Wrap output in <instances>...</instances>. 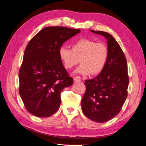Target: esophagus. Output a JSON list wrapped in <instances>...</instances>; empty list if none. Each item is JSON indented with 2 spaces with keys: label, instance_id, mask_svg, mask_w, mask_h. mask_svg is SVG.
Returning a JSON list of instances; mask_svg holds the SVG:
<instances>
[{
  "label": "esophagus",
  "instance_id": "obj_1",
  "mask_svg": "<svg viewBox=\"0 0 146 146\" xmlns=\"http://www.w3.org/2000/svg\"><path fill=\"white\" fill-rule=\"evenodd\" d=\"M74 80L76 82H80V81H81V78L80 76H76V77H74Z\"/></svg>",
  "mask_w": 146,
  "mask_h": 146
}]
</instances>
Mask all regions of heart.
I'll list each match as a JSON object with an SVG mask.
<instances>
[{"mask_svg": "<svg viewBox=\"0 0 146 146\" xmlns=\"http://www.w3.org/2000/svg\"><path fill=\"white\" fill-rule=\"evenodd\" d=\"M59 56L65 68L70 69L77 65L79 60L81 64L76 72L83 76L91 74L93 76L102 72L105 67L108 56L107 47L102 42L82 38L72 44V49L62 46Z\"/></svg>", "mask_w": 146, "mask_h": 146, "instance_id": "1", "label": "heart"}]
</instances>
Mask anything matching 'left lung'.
I'll use <instances>...</instances> for the list:
<instances>
[{
	"mask_svg": "<svg viewBox=\"0 0 146 146\" xmlns=\"http://www.w3.org/2000/svg\"><path fill=\"white\" fill-rule=\"evenodd\" d=\"M91 32L107 40L108 56L104 70L96 77L85 80L82 99L84 114L96 122H107L120 112L127 97L129 79L124 54L112 35L102 31Z\"/></svg>",
	"mask_w": 146,
	"mask_h": 146,
	"instance_id": "obj_1",
	"label": "left lung"
}]
</instances>
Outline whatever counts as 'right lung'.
<instances>
[{"label":"right lung","instance_id":"obj_1","mask_svg":"<svg viewBox=\"0 0 146 146\" xmlns=\"http://www.w3.org/2000/svg\"><path fill=\"white\" fill-rule=\"evenodd\" d=\"M80 32L64 27H45L26 47L19 72V91L25 108L33 115L54 114L60 108L61 90L72 85L73 78L64 68L59 49Z\"/></svg>","mask_w":146,"mask_h":146}]
</instances>
